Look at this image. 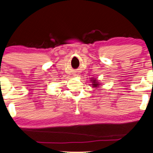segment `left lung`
<instances>
[{
	"label": "left lung",
	"mask_w": 153,
	"mask_h": 153,
	"mask_svg": "<svg viewBox=\"0 0 153 153\" xmlns=\"http://www.w3.org/2000/svg\"><path fill=\"white\" fill-rule=\"evenodd\" d=\"M93 85L94 87H97L98 85H99V84H98V83L97 82V81H96L95 79H93Z\"/></svg>",
	"instance_id": "1"
}]
</instances>
